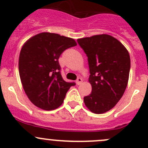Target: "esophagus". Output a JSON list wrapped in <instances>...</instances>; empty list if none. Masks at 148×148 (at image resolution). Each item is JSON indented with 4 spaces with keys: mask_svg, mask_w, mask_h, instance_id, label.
<instances>
[{
    "mask_svg": "<svg viewBox=\"0 0 148 148\" xmlns=\"http://www.w3.org/2000/svg\"><path fill=\"white\" fill-rule=\"evenodd\" d=\"M82 82H83V80H82V78H80V77H77V80H76V81H75V83H76V84L79 85L81 84Z\"/></svg>",
    "mask_w": 148,
    "mask_h": 148,
    "instance_id": "1",
    "label": "esophagus"
}]
</instances>
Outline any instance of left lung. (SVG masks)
I'll return each mask as SVG.
<instances>
[{
  "instance_id": "left-lung-1",
  "label": "left lung",
  "mask_w": 148,
  "mask_h": 148,
  "mask_svg": "<svg viewBox=\"0 0 148 148\" xmlns=\"http://www.w3.org/2000/svg\"><path fill=\"white\" fill-rule=\"evenodd\" d=\"M88 57L92 92L84 97L86 107L96 114L112 109L124 94L130 69V55L116 38L103 34L77 39Z\"/></svg>"
}]
</instances>
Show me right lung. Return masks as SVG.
<instances>
[{"label":"right lung","instance_id":"right-lung-1","mask_svg":"<svg viewBox=\"0 0 148 148\" xmlns=\"http://www.w3.org/2000/svg\"><path fill=\"white\" fill-rule=\"evenodd\" d=\"M77 45L75 40L56 33H41L24 44L19 56V74L29 100L51 110L61 106L74 82L62 77L58 59L64 51Z\"/></svg>","mask_w":148,"mask_h":148}]
</instances>
